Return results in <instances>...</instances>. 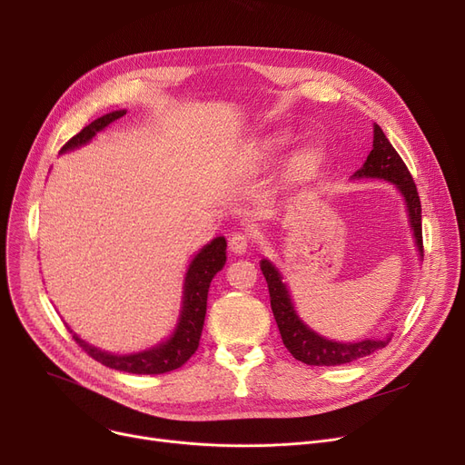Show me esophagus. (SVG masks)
Returning <instances> with one entry per match:
<instances>
[{
  "instance_id": "1",
  "label": "esophagus",
  "mask_w": 465,
  "mask_h": 465,
  "mask_svg": "<svg viewBox=\"0 0 465 465\" xmlns=\"http://www.w3.org/2000/svg\"><path fill=\"white\" fill-rule=\"evenodd\" d=\"M251 245V235L245 232H235L232 233V237L228 239V247L232 252L235 254H245L247 249Z\"/></svg>"
}]
</instances>
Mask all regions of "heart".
Listing matches in <instances>:
<instances>
[{"label": "heart", "mask_w": 465, "mask_h": 465, "mask_svg": "<svg viewBox=\"0 0 465 465\" xmlns=\"http://www.w3.org/2000/svg\"><path fill=\"white\" fill-rule=\"evenodd\" d=\"M288 141H290V139H288L286 135H275V137L265 141L263 149H265L267 153H279V151H282L284 146L288 144ZM321 160H322V153H321L319 149H314V146H311V149L302 151V153L294 158V167H296L298 171H309V169L319 165Z\"/></svg>", "instance_id": "1"}]
</instances>
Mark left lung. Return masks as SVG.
<instances>
[{
	"label": "left lung",
	"mask_w": 465,
	"mask_h": 465,
	"mask_svg": "<svg viewBox=\"0 0 465 465\" xmlns=\"http://www.w3.org/2000/svg\"><path fill=\"white\" fill-rule=\"evenodd\" d=\"M354 177L384 179L398 186L407 203L409 223L414 233V239H417V247L420 252H424L422 207H420L417 184H414L405 162L401 160L392 143L388 141V137L384 135L379 124L373 126V151L370 153L368 160H365L363 167L356 171ZM260 270L267 281V288H270L272 311L277 321L282 343L296 360L307 365H343L358 358L370 356L390 343V337L365 339V341H358V343H337V341H330L319 333H314L307 324L300 321L294 305H292L288 288L282 282L281 273L275 270V265L270 260H262Z\"/></svg>",
	"instance_id": "obj_1"
}]
</instances>
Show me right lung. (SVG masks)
<instances>
[{
    "instance_id": "add662e5",
    "label": "right lung",
    "mask_w": 465,
    "mask_h": 465,
    "mask_svg": "<svg viewBox=\"0 0 465 465\" xmlns=\"http://www.w3.org/2000/svg\"><path fill=\"white\" fill-rule=\"evenodd\" d=\"M126 111H113L100 118H95L92 124L83 128L77 135H73L60 153H67L77 149V146L88 143L97 132L107 128L111 122L124 116ZM226 263V239L216 237L209 245H205L188 265V272L184 277L183 286V307L179 314V322L171 333V337L163 343L143 351L137 354H109L100 349L88 345L86 341L79 339V335L73 333V339L77 341L79 347L92 356L95 361H100L111 370L135 373V375H160L179 370L183 363L188 361V358L198 351L200 337L205 322L207 312V292L213 277L223 270Z\"/></svg>"
}]
</instances>
